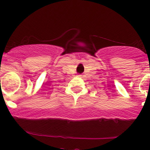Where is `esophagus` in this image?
I'll return each mask as SVG.
<instances>
[{
  "instance_id": "1",
  "label": "esophagus",
  "mask_w": 150,
  "mask_h": 150,
  "mask_svg": "<svg viewBox=\"0 0 150 150\" xmlns=\"http://www.w3.org/2000/svg\"><path fill=\"white\" fill-rule=\"evenodd\" d=\"M78 77H81V76H82V75H78Z\"/></svg>"
}]
</instances>
